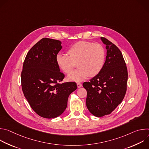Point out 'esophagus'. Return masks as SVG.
I'll use <instances>...</instances> for the list:
<instances>
[{
	"mask_svg": "<svg viewBox=\"0 0 149 149\" xmlns=\"http://www.w3.org/2000/svg\"><path fill=\"white\" fill-rule=\"evenodd\" d=\"M77 86L78 88H81L82 87V84L81 83H77Z\"/></svg>",
	"mask_w": 149,
	"mask_h": 149,
	"instance_id": "obj_1",
	"label": "esophagus"
}]
</instances>
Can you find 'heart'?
Segmentation results:
<instances>
[{
  "mask_svg": "<svg viewBox=\"0 0 149 149\" xmlns=\"http://www.w3.org/2000/svg\"><path fill=\"white\" fill-rule=\"evenodd\" d=\"M67 56L58 55L56 62L58 68L65 74L72 72L76 63L78 70L67 77L70 81L81 82L88 77L93 78L102 71L105 62L106 51L100 44L79 41L67 51Z\"/></svg>",
  "mask_w": 149,
  "mask_h": 149,
  "instance_id": "b5f03b06",
  "label": "heart"
}]
</instances>
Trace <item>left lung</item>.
Wrapping results in <instances>:
<instances>
[{
    "label": "left lung",
    "mask_w": 149,
    "mask_h": 149,
    "mask_svg": "<svg viewBox=\"0 0 149 149\" xmlns=\"http://www.w3.org/2000/svg\"><path fill=\"white\" fill-rule=\"evenodd\" d=\"M107 56L101 72L83 83L87 90V107L96 117L111 114L122 102L127 90L128 72L122 53L111 42L101 37Z\"/></svg>",
    "instance_id": "obj_1"
}]
</instances>
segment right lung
I'll use <instances>...</instances> for the list:
<instances>
[{
	"label": "right lung",
	"mask_w": 149,
	"mask_h": 149,
	"mask_svg": "<svg viewBox=\"0 0 149 149\" xmlns=\"http://www.w3.org/2000/svg\"><path fill=\"white\" fill-rule=\"evenodd\" d=\"M62 47L60 40L42 38L28 52L21 73L22 89L31 107L46 118L61 115L69 95L77 88L74 82L61 83L65 75L56 57Z\"/></svg>",
	"instance_id": "obj_1"
}]
</instances>
